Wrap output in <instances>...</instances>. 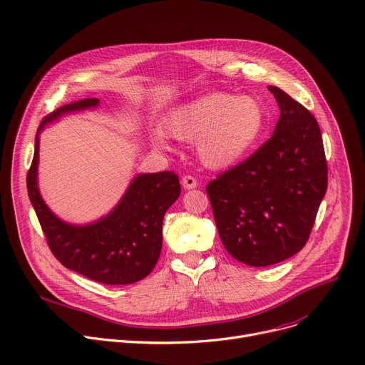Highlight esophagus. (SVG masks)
I'll return each mask as SVG.
<instances>
[{"label":"esophagus","instance_id":"esophagus-1","mask_svg":"<svg viewBox=\"0 0 365 365\" xmlns=\"http://www.w3.org/2000/svg\"><path fill=\"white\" fill-rule=\"evenodd\" d=\"M181 184L185 190H191V188H196L197 187V180L192 177V175H184L181 180Z\"/></svg>","mask_w":365,"mask_h":365}]
</instances>
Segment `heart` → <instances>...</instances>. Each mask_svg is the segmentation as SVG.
Returning <instances> with one entry per match:
<instances>
[{
	"mask_svg": "<svg viewBox=\"0 0 365 365\" xmlns=\"http://www.w3.org/2000/svg\"><path fill=\"white\" fill-rule=\"evenodd\" d=\"M267 113L259 100L213 91L192 98L170 112L165 119L166 135L181 141H196L203 165L225 169L242 162L261 140ZM155 144L168 147L162 134Z\"/></svg>",
	"mask_w": 365,
	"mask_h": 365,
	"instance_id": "b5f03b06",
	"label": "heart"
}]
</instances>
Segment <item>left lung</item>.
<instances>
[{"instance_id": "obj_1", "label": "left lung", "mask_w": 365, "mask_h": 365, "mask_svg": "<svg viewBox=\"0 0 365 365\" xmlns=\"http://www.w3.org/2000/svg\"><path fill=\"white\" fill-rule=\"evenodd\" d=\"M280 119L246 160L206 185L224 247L234 259L268 267L301 250L327 190V160L317 119L277 87Z\"/></svg>"}]
</instances>
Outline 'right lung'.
Here are the masks:
<instances>
[{
    "mask_svg": "<svg viewBox=\"0 0 365 365\" xmlns=\"http://www.w3.org/2000/svg\"><path fill=\"white\" fill-rule=\"evenodd\" d=\"M98 104L83 98L64 104L42 119L38 133L57 116ZM38 137L26 185L32 206L54 258L93 282L119 286L143 280L155 268L162 250L165 212L181 192L174 170L138 175L110 215L85 227L64 224L42 202L36 184Z\"/></svg>",
    "mask_w": 365,
    "mask_h": 365,
    "instance_id": "right-lung-1",
    "label": "right lung"
}]
</instances>
